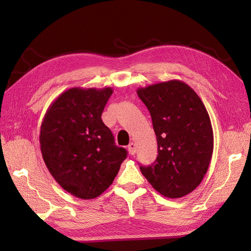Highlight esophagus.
Segmentation results:
<instances>
[{
  "label": "esophagus",
  "mask_w": 251,
  "mask_h": 251,
  "mask_svg": "<svg viewBox=\"0 0 251 251\" xmlns=\"http://www.w3.org/2000/svg\"><path fill=\"white\" fill-rule=\"evenodd\" d=\"M136 150H137L136 143H134V142H130L129 145H128V151H129V153L131 154V155H134V154L136 153Z\"/></svg>",
  "instance_id": "1"
}]
</instances>
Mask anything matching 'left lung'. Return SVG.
<instances>
[{
  "mask_svg": "<svg viewBox=\"0 0 251 251\" xmlns=\"http://www.w3.org/2000/svg\"><path fill=\"white\" fill-rule=\"evenodd\" d=\"M151 114L158 155L140 166L159 194L188 195L201 182L214 151V132L204 103L189 85L173 79L138 88Z\"/></svg>",
  "mask_w": 251,
  "mask_h": 251,
  "instance_id": "8db88e82",
  "label": "left lung"
}]
</instances>
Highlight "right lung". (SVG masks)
<instances>
[{"instance_id":"right-lung-1","label":"right lung","mask_w":251,"mask_h":251,"mask_svg":"<svg viewBox=\"0 0 251 251\" xmlns=\"http://www.w3.org/2000/svg\"><path fill=\"white\" fill-rule=\"evenodd\" d=\"M113 89L66 90L47 110L41 125V152L50 175L63 190L92 200L109 188L127 157L102 120Z\"/></svg>"}]
</instances>
